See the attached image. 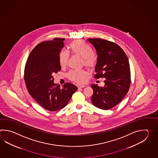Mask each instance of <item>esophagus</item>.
<instances>
[{
	"label": "esophagus",
	"instance_id": "esophagus-1",
	"mask_svg": "<svg viewBox=\"0 0 158 158\" xmlns=\"http://www.w3.org/2000/svg\"><path fill=\"white\" fill-rule=\"evenodd\" d=\"M78 88V89H81V88H84V87H86L85 85H78L77 86Z\"/></svg>",
	"mask_w": 158,
	"mask_h": 158
}]
</instances>
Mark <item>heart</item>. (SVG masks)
I'll return each mask as SVG.
<instances>
[{
	"instance_id": "obj_1",
	"label": "heart",
	"mask_w": 158,
	"mask_h": 158,
	"mask_svg": "<svg viewBox=\"0 0 158 158\" xmlns=\"http://www.w3.org/2000/svg\"><path fill=\"white\" fill-rule=\"evenodd\" d=\"M71 52L78 57L82 59L84 66L89 69H93L96 65V59L93 55V51L83 41L76 40L70 44ZM69 59V53L66 51H62L59 54V63L62 68L67 66ZM87 73L85 70L71 71L67 74L69 80L77 83L82 84L86 81Z\"/></svg>"
}]
</instances>
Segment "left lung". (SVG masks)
Returning a JSON list of instances; mask_svg holds the SVG:
<instances>
[{
	"instance_id": "left-lung-1",
	"label": "left lung",
	"mask_w": 158,
	"mask_h": 158,
	"mask_svg": "<svg viewBox=\"0 0 158 158\" xmlns=\"http://www.w3.org/2000/svg\"><path fill=\"white\" fill-rule=\"evenodd\" d=\"M87 42L97 55L94 78H104L103 87L91 85L93 90L92 103L102 110L114 107L128 93L131 86V70L128 57L118 44L101 38H89Z\"/></svg>"
}]
</instances>
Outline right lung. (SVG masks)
I'll list each match as a JSON object with an SVG mask.
<instances>
[{
	"instance_id": "add662e5",
	"label": "right lung",
	"mask_w": 158,
	"mask_h": 158,
	"mask_svg": "<svg viewBox=\"0 0 158 158\" xmlns=\"http://www.w3.org/2000/svg\"><path fill=\"white\" fill-rule=\"evenodd\" d=\"M63 38H55L37 44L31 51L24 69V80L30 95L45 110L56 111L65 107L77 87L65 83L62 87L54 82L53 74L61 70L59 54Z\"/></svg>"
}]
</instances>
